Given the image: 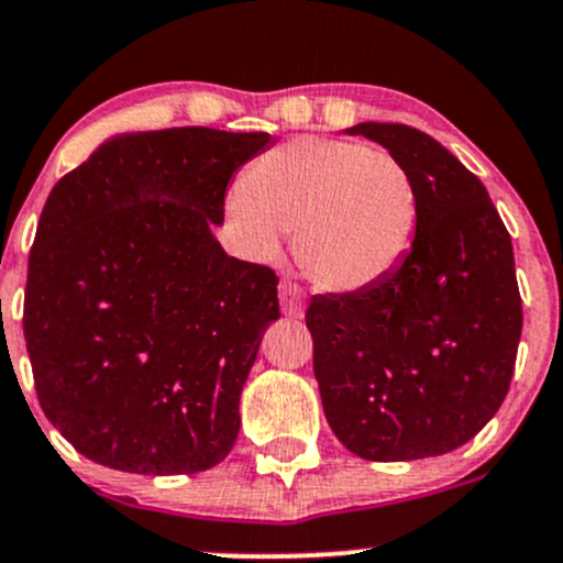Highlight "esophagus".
I'll return each instance as SVG.
<instances>
[{
    "instance_id": "34e87169",
    "label": "esophagus",
    "mask_w": 563,
    "mask_h": 563,
    "mask_svg": "<svg viewBox=\"0 0 563 563\" xmlns=\"http://www.w3.org/2000/svg\"><path fill=\"white\" fill-rule=\"evenodd\" d=\"M280 305L286 310V316H302L305 310V291L299 283L283 280L280 283Z\"/></svg>"
}]
</instances>
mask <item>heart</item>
<instances>
[{
	"label": "heart",
	"instance_id": "heart-1",
	"mask_svg": "<svg viewBox=\"0 0 563 563\" xmlns=\"http://www.w3.org/2000/svg\"><path fill=\"white\" fill-rule=\"evenodd\" d=\"M229 214L258 258H275L280 234H294L299 266L316 286L362 291L408 253L419 198L389 150L305 135L250 163Z\"/></svg>",
	"mask_w": 563,
	"mask_h": 563
}]
</instances>
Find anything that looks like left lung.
Wrapping results in <instances>:
<instances>
[{
  "instance_id": "1",
  "label": "left lung",
  "mask_w": 563,
  "mask_h": 563,
  "mask_svg": "<svg viewBox=\"0 0 563 563\" xmlns=\"http://www.w3.org/2000/svg\"><path fill=\"white\" fill-rule=\"evenodd\" d=\"M349 133L406 163L419 220L384 280L310 299L323 413L365 460L444 455L496 417L512 382L523 329L512 240L485 185L428 133L397 122Z\"/></svg>"
}]
</instances>
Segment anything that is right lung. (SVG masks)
I'll return each instance as SVG.
<instances>
[{
    "label": "right lung",
    "mask_w": 563,
    "mask_h": 563,
    "mask_svg": "<svg viewBox=\"0 0 563 563\" xmlns=\"http://www.w3.org/2000/svg\"><path fill=\"white\" fill-rule=\"evenodd\" d=\"M269 133H122L62 176L40 214L24 338L48 422L95 463L196 474L240 435V395L277 275L225 253L229 179Z\"/></svg>",
    "instance_id": "add662e5"
}]
</instances>
